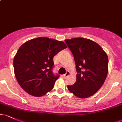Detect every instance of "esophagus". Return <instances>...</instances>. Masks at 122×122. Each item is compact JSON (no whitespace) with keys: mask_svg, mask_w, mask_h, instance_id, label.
I'll return each mask as SVG.
<instances>
[{"mask_svg":"<svg viewBox=\"0 0 122 122\" xmlns=\"http://www.w3.org/2000/svg\"><path fill=\"white\" fill-rule=\"evenodd\" d=\"M69 75H70V72H69V71H67L65 75H63V77H64L65 78V79H66V78L68 77L69 76Z\"/></svg>","mask_w":122,"mask_h":122,"instance_id":"obj_1","label":"esophagus"}]
</instances>
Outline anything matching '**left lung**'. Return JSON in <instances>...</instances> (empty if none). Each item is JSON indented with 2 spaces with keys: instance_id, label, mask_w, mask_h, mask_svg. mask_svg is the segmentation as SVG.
Listing matches in <instances>:
<instances>
[{
  "instance_id": "8db88e82",
  "label": "left lung",
  "mask_w": 122,
  "mask_h": 122,
  "mask_svg": "<svg viewBox=\"0 0 122 122\" xmlns=\"http://www.w3.org/2000/svg\"><path fill=\"white\" fill-rule=\"evenodd\" d=\"M65 41L73 55L77 73L76 82L68 85V89L79 98L90 97L102 87L107 77V54L99 44L89 39L75 38Z\"/></svg>"
}]
</instances>
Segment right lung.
<instances>
[{"mask_svg": "<svg viewBox=\"0 0 122 122\" xmlns=\"http://www.w3.org/2000/svg\"><path fill=\"white\" fill-rule=\"evenodd\" d=\"M66 47L64 42L46 37L23 43L14 58L15 76L22 89L36 97L52 90L60 77L52 72L53 57Z\"/></svg>", "mask_w": 122, "mask_h": 122, "instance_id": "right-lung-1", "label": "right lung"}]
</instances>
